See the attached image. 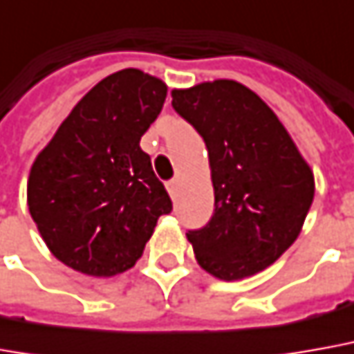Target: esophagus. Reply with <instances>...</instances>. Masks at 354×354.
Here are the masks:
<instances>
[{"label":"esophagus","mask_w":354,"mask_h":354,"mask_svg":"<svg viewBox=\"0 0 354 354\" xmlns=\"http://www.w3.org/2000/svg\"><path fill=\"white\" fill-rule=\"evenodd\" d=\"M167 189H168V194H170V196H172V197L176 196L178 180H170V182H167Z\"/></svg>","instance_id":"34e87169"}]
</instances>
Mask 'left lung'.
<instances>
[{
    "instance_id": "8db88e82",
    "label": "left lung",
    "mask_w": 354,
    "mask_h": 354,
    "mask_svg": "<svg viewBox=\"0 0 354 354\" xmlns=\"http://www.w3.org/2000/svg\"><path fill=\"white\" fill-rule=\"evenodd\" d=\"M172 106L207 147L215 213L189 230L197 263L223 281L256 275L302 230L314 174L275 112L230 79L174 88Z\"/></svg>"
}]
</instances>
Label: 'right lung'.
I'll return each mask as SVG.
<instances>
[{
	"mask_svg": "<svg viewBox=\"0 0 354 354\" xmlns=\"http://www.w3.org/2000/svg\"><path fill=\"white\" fill-rule=\"evenodd\" d=\"M167 85L139 69L96 83L38 153L26 184L30 217L67 268L112 277L136 266L160 215L172 211L139 147Z\"/></svg>",
	"mask_w": 354,
	"mask_h": 354,
	"instance_id": "right-lung-1",
	"label": "right lung"
}]
</instances>
